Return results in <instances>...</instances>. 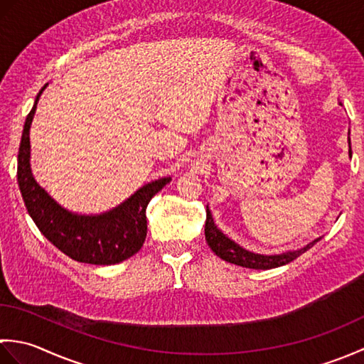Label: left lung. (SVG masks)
I'll list each match as a JSON object with an SVG mask.
<instances>
[{"label": "left lung", "instance_id": "left-lung-1", "mask_svg": "<svg viewBox=\"0 0 364 364\" xmlns=\"http://www.w3.org/2000/svg\"><path fill=\"white\" fill-rule=\"evenodd\" d=\"M349 156L352 158V146H350V131H349ZM205 237L208 245L211 247V250L218 255L219 258L223 261H228L231 264L249 267V269H274L288 264V262L294 261L301 253H305L308 249L321 241V237H316L314 241L306 244L300 249L296 250H288L278 255H262V253H255L244 249L239 244H236L233 239H230L227 235L222 233V230L218 228L214 223L213 214L210 211V206H206V223H205Z\"/></svg>", "mask_w": 364, "mask_h": 364}]
</instances>
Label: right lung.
<instances>
[{"label": "right lung", "mask_w": 364, "mask_h": 364, "mask_svg": "<svg viewBox=\"0 0 364 364\" xmlns=\"http://www.w3.org/2000/svg\"><path fill=\"white\" fill-rule=\"evenodd\" d=\"M46 86L38 92L28 114L18 150L17 180L26 210L41 233L67 257L87 264H117L141 250L146 236V205L172 178L144 184L125 202L102 214H78L60 206L31 172L29 129Z\"/></svg>", "instance_id": "add662e5"}]
</instances>
